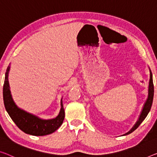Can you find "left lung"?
Instances as JSON below:
<instances>
[{"label":"left lung","instance_id":"8db88e82","mask_svg":"<svg viewBox=\"0 0 157 157\" xmlns=\"http://www.w3.org/2000/svg\"><path fill=\"white\" fill-rule=\"evenodd\" d=\"M149 86H148V96H147V99L144 102L143 109L141 111L140 114L139 116V118L137 121H136V124L133 126H132V128L130 130V131L123 135V136H126V135H128L131 132H133L135 130H136L140 125L141 124V123L145 119L147 116L149 114V111L151 109V105H152V102H153V98H154V85H153V79H152V74H151V71L149 69Z\"/></svg>","mask_w":157,"mask_h":157}]
</instances>
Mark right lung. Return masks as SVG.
<instances>
[{"instance_id": "obj_1", "label": "right lung", "mask_w": 157, "mask_h": 157, "mask_svg": "<svg viewBox=\"0 0 157 157\" xmlns=\"http://www.w3.org/2000/svg\"><path fill=\"white\" fill-rule=\"evenodd\" d=\"M10 66H8L5 76L3 95L4 105L7 112L21 131L34 136H43L51 134L61 126L64 119V109L61 99V108L55 118L44 119L21 109L14 102L8 81Z\"/></svg>"}]
</instances>
